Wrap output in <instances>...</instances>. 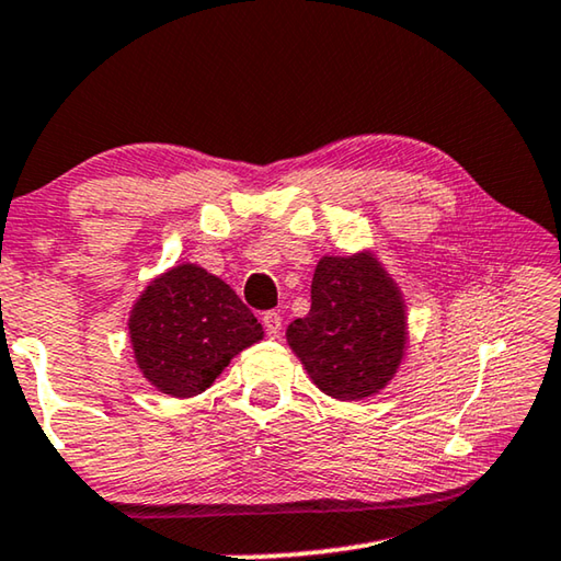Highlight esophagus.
I'll return each instance as SVG.
<instances>
[{
	"label": "esophagus",
	"mask_w": 561,
	"mask_h": 561,
	"mask_svg": "<svg viewBox=\"0 0 561 561\" xmlns=\"http://www.w3.org/2000/svg\"><path fill=\"white\" fill-rule=\"evenodd\" d=\"M262 324H264V332L270 340H277V336L282 334V317L277 312H264Z\"/></svg>",
	"instance_id": "34e87169"
}]
</instances>
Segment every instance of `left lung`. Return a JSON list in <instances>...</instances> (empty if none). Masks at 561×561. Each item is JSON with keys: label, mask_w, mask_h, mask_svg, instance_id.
<instances>
[{"label": "left lung", "mask_w": 561, "mask_h": 561, "mask_svg": "<svg viewBox=\"0 0 561 561\" xmlns=\"http://www.w3.org/2000/svg\"><path fill=\"white\" fill-rule=\"evenodd\" d=\"M287 342L324 394L367 399L387 387L404 357L402 295L371 254L322 256L312 309L287 327Z\"/></svg>", "instance_id": "1"}]
</instances>
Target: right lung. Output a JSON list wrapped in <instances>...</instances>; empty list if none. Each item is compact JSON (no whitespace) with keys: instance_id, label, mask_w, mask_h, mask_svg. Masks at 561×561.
<instances>
[{"instance_id":"obj_1","label":"right lung","mask_w":561,"mask_h":561,"mask_svg":"<svg viewBox=\"0 0 561 561\" xmlns=\"http://www.w3.org/2000/svg\"><path fill=\"white\" fill-rule=\"evenodd\" d=\"M141 375L172 397L211 387L234 354L264 332L229 284L197 264H180L141 291L129 314Z\"/></svg>"}]
</instances>
